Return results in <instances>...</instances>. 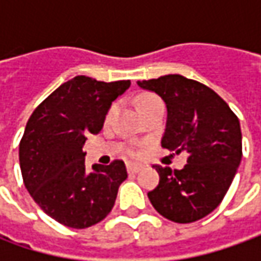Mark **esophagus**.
I'll use <instances>...</instances> for the list:
<instances>
[{
	"label": "esophagus",
	"mask_w": 261,
	"mask_h": 261,
	"mask_svg": "<svg viewBox=\"0 0 261 261\" xmlns=\"http://www.w3.org/2000/svg\"><path fill=\"white\" fill-rule=\"evenodd\" d=\"M126 168H127V171H129V173L136 174V173H139V171L142 170V166H141V164H127Z\"/></svg>",
	"instance_id": "esophagus-1"
}]
</instances>
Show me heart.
<instances>
[{
	"mask_svg": "<svg viewBox=\"0 0 261 261\" xmlns=\"http://www.w3.org/2000/svg\"><path fill=\"white\" fill-rule=\"evenodd\" d=\"M163 105V101L160 100V97L155 94H149V93H146V94L139 95V98H138V107H139V110L141 112H145L148 109H151V107H154V106H161ZM116 110H117V105H112L109 107V110L106 112L105 116V122L106 123H109L110 120H112V117L115 116ZM130 155H136L138 154V151H136L135 148H130L129 151H127Z\"/></svg>",
	"mask_w": 261,
	"mask_h": 261,
	"instance_id": "obj_1",
	"label": "heart"
}]
</instances>
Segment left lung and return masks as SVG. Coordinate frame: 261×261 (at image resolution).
I'll return each mask as SVG.
<instances>
[{
    "label": "left lung",
    "mask_w": 261,
    "mask_h": 261,
    "mask_svg": "<svg viewBox=\"0 0 261 261\" xmlns=\"http://www.w3.org/2000/svg\"><path fill=\"white\" fill-rule=\"evenodd\" d=\"M138 86L166 101L163 148L189 154L181 170L154 166L160 185L148 197L173 222L199 221L219 206L236 177L243 156L240 120L212 88L183 75L138 81Z\"/></svg>",
    "instance_id": "left-lung-1"
}]
</instances>
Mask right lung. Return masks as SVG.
Segmentation results:
<instances>
[{
    "mask_svg": "<svg viewBox=\"0 0 261 261\" xmlns=\"http://www.w3.org/2000/svg\"><path fill=\"white\" fill-rule=\"evenodd\" d=\"M130 87L129 80L103 83L78 75L58 87L32 113L18 158L25 189L56 222L84 229L103 221L125 181V163L87 171L83 145L100 134L106 112Z\"/></svg>",
    "mask_w": 261,
    "mask_h": 261,
    "instance_id": "1",
    "label": "right lung"
}]
</instances>
